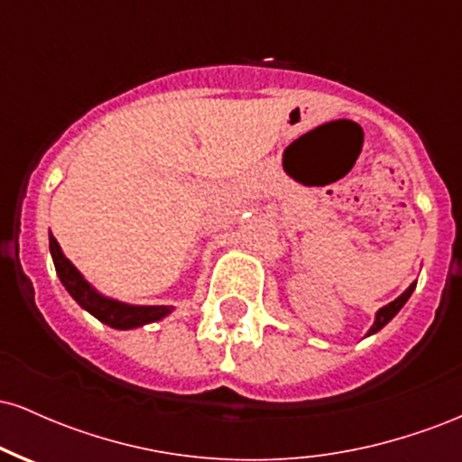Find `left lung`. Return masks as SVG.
<instances>
[{
  "instance_id": "8db88e82",
  "label": "left lung",
  "mask_w": 462,
  "mask_h": 462,
  "mask_svg": "<svg viewBox=\"0 0 462 462\" xmlns=\"http://www.w3.org/2000/svg\"><path fill=\"white\" fill-rule=\"evenodd\" d=\"M415 286H417V282H412V284L408 286V289L404 291V293L400 295V298H397L395 301H391V304H386L384 309H380L378 312H375V321H374V326H371V330L367 332V337H369V334H375L378 330H383L386 323L393 319L397 312H400L402 306H404L406 301H408V298H411V295H412V291H415Z\"/></svg>"
}]
</instances>
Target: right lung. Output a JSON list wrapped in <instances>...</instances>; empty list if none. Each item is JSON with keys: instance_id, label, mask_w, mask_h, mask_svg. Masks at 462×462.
Segmentation results:
<instances>
[{"instance_id": "1", "label": "right lung", "mask_w": 462, "mask_h": 462, "mask_svg": "<svg viewBox=\"0 0 462 462\" xmlns=\"http://www.w3.org/2000/svg\"><path fill=\"white\" fill-rule=\"evenodd\" d=\"M50 252L51 258H54L58 278L65 284L69 295L84 310H88L93 317H97L99 321L106 323V326L116 328V330H130V328H139L145 326V323L162 319V317H167L173 310V306H130L124 304V301L104 298V295H99L82 278V273L73 267L71 261L65 258V254H62V249L54 236H50Z\"/></svg>"}]
</instances>
